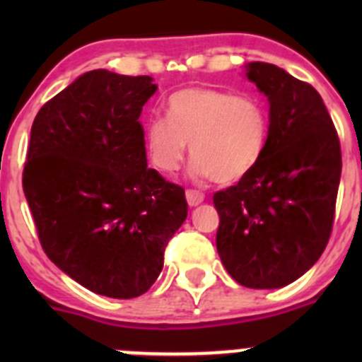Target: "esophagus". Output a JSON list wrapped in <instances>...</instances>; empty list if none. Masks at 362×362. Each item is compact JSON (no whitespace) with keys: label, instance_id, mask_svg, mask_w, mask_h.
<instances>
[{"label":"esophagus","instance_id":"1","mask_svg":"<svg viewBox=\"0 0 362 362\" xmlns=\"http://www.w3.org/2000/svg\"><path fill=\"white\" fill-rule=\"evenodd\" d=\"M185 198H187L189 206H198V204L203 203L204 194L199 191H187L185 192Z\"/></svg>","mask_w":362,"mask_h":362}]
</instances>
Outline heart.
<instances>
[{"label": "heart", "mask_w": 362, "mask_h": 362, "mask_svg": "<svg viewBox=\"0 0 362 362\" xmlns=\"http://www.w3.org/2000/svg\"><path fill=\"white\" fill-rule=\"evenodd\" d=\"M268 141V115L261 101L211 87H184L166 101V117H152L144 127V145L152 166L175 173L192 156L198 178L233 184L257 166Z\"/></svg>", "instance_id": "1"}]
</instances>
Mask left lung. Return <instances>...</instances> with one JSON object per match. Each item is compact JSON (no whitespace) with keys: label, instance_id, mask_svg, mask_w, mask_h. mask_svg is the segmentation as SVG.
<instances>
[{"label":"left lung","instance_id":"8db88e82","mask_svg":"<svg viewBox=\"0 0 362 362\" xmlns=\"http://www.w3.org/2000/svg\"><path fill=\"white\" fill-rule=\"evenodd\" d=\"M268 98L269 126L257 166L214 194L217 252L229 275L250 289H279L305 275L333 229L341 151L320 94L269 63L245 64Z\"/></svg>","mask_w":362,"mask_h":362}]
</instances>
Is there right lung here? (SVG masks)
<instances>
[{"label":"right lung","mask_w":362,"mask_h":362,"mask_svg":"<svg viewBox=\"0 0 362 362\" xmlns=\"http://www.w3.org/2000/svg\"><path fill=\"white\" fill-rule=\"evenodd\" d=\"M152 80L87 71L31 127L23 187L40 243L69 279L107 298L147 293L187 218L184 189L147 166L138 119L158 90Z\"/></svg>","instance_id":"right-lung-1"}]
</instances>
